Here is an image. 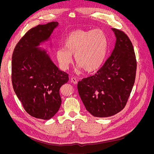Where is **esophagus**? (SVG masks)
<instances>
[{"label": "esophagus", "mask_w": 154, "mask_h": 154, "mask_svg": "<svg viewBox=\"0 0 154 154\" xmlns=\"http://www.w3.org/2000/svg\"><path fill=\"white\" fill-rule=\"evenodd\" d=\"M70 81H71L72 83L74 84H77V80L76 78H75V77H72V78H71V80H70Z\"/></svg>", "instance_id": "34e87169"}]
</instances>
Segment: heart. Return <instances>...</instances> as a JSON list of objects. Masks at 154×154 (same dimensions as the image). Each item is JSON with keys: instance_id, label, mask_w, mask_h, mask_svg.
I'll list each match as a JSON object with an SVG mask.
<instances>
[{"instance_id": "b5f03b06", "label": "heart", "mask_w": 154, "mask_h": 154, "mask_svg": "<svg viewBox=\"0 0 154 154\" xmlns=\"http://www.w3.org/2000/svg\"><path fill=\"white\" fill-rule=\"evenodd\" d=\"M107 45V37L100 29L74 30L65 40L64 48L57 51V59L60 68L67 70L74 55L79 68L87 72H94L102 65Z\"/></svg>"}]
</instances>
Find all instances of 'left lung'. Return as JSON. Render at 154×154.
<instances>
[{"mask_svg": "<svg viewBox=\"0 0 154 154\" xmlns=\"http://www.w3.org/2000/svg\"><path fill=\"white\" fill-rule=\"evenodd\" d=\"M112 29L116 37L112 54L95 74L77 84L86 110L97 117H110L122 110L135 79L137 60L132 42L123 31Z\"/></svg>", "mask_w": 154, "mask_h": 154, "instance_id": "1", "label": "left lung"}]
</instances>
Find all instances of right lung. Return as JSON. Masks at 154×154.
<instances>
[{
    "label": "right lung",
    "instance_id": "right-lung-1",
    "mask_svg": "<svg viewBox=\"0 0 154 154\" xmlns=\"http://www.w3.org/2000/svg\"><path fill=\"white\" fill-rule=\"evenodd\" d=\"M51 22L32 28L16 45L12 54V82L15 93L29 115L48 120L62 102L59 90L69 81L45 50L37 46L50 37L58 26Z\"/></svg>",
    "mask_w": 154,
    "mask_h": 154
}]
</instances>
